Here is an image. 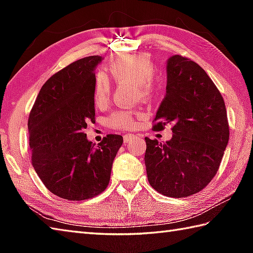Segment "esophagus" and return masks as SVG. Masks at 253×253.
<instances>
[{
    "instance_id": "34e87169",
    "label": "esophagus",
    "mask_w": 253,
    "mask_h": 253,
    "mask_svg": "<svg viewBox=\"0 0 253 253\" xmlns=\"http://www.w3.org/2000/svg\"><path fill=\"white\" fill-rule=\"evenodd\" d=\"M135 137H142V135H134V134H126V135H124V143L130 142V140L132 138H135Z\"/></svg>"
}]
</instances>
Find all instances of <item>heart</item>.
I'll use <instances>...</instances> for the list:
<instances>
[{
	"mask_svg": "<svg viewBox=\"0 0 253 253\" xmlns=\"http://www.w3.org/2000/svg\"><path fill=\"white\" fill-rule=\"evenodd\" d=\"M108 72L117 83L134 84L137 96L153 98L160 91L161 80L154 74L155 65L146 53L121 54L110 63ZM111 93L110 81L105 74L96 75L93 87V99L97 106L108 104ZM143 117V113L136 109H121L115 111L107 118V125L113 129L126 130L135 128Z\"/></svg>",
	"mask_w": 253,
	"mask_h": 253,
	"instance_id": "1",
	"label": "heart"
}]
</instances>
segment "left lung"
<instances>
[{"mask_svg": "<svg viewBox=\"0 0 253 253\" xmlns=\"http://www.w3.org/2000/svg\"><path fill=\"white\" fill-rule=\"evenodd\" d=\"M166 95L155 127L173 124L172 138L146 140L145 166L153 188L169 198L198 193L219 169L229 142V123L219 89L198 63L182 55L169 58Z\"/></svg>", "mask_w": 253, "mask_h": 253, "instance_id": "8db88e82", "label": "left lung"}]
</instances>
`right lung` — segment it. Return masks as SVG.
I'll return each instance as SVG.
<instances>
[{
    "mask_svg": "<svg viewBox=\"0 0 253 253\" xmlns=\"http://www.w3.org/2000/svg\"><path fill=\"white\" fill-rule=\"evenodd\" d=\"M91 55L70 63L42 85L29 116L32 165L45 187L59 198L83 201L105 191L123 136L96 144L84 130L95 119V69Z\"/></svg>",
    "mask_w": 253,
    "mask_h": 253,
    "instance_id": "add662e5",
    "label": "right lung"
}]
</instances>
